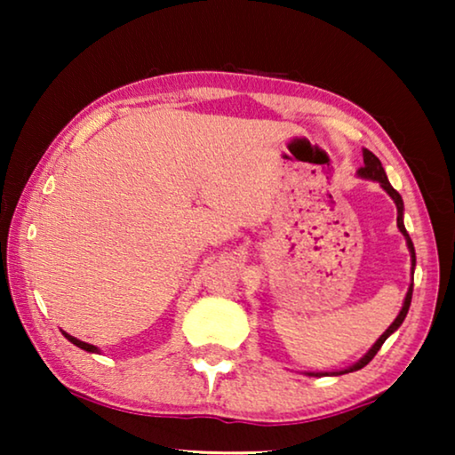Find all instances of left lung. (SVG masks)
Wrapping results in <instances>:
<instances>
[{
	"label": "left lung",
	"instance_id": "obj_1",
	"mask_svg": "<svg viewBox=\"0 0 455 455\" xmlns=\"http://www.w3.org/2000/svg\"><path fill=\"white\" fill-rule=\"evenodd\" d=\"M363 159H364V165L360 167V170L356 172L358 173V178H364V180H372V182H379L381 184V188L387 192V195L391 196V201L395 203V207H397V229H400L402 232V235L403 238H406V246H408V251H410V260H412V277H414V267H416V252H414V244H412V240H410V235H408V232H406V226H403V201H402V196H400V192H397L394 186L389 184V180H387V173H385V170H383V165H381V161H379L375 155H372L369 148H363ZM412 288H414V283H410V288H408V291H406V298H403V304H402V310H400V315L395 316V321L391 323V325L385 329L383 331V335L381 338H379L375 344L371 346V350L364 354L363 358L358 360V363H354L352 366H347V369H344V371H325V372H304V375H308V377H338V375H346V372H354V371H360L363 369V366H366L371 363L372 358H375V354L381 350V346L385 344V339L389 338L391 333H395L397 329H400V325L403 323V319H406V315H408V308H410V302H412Z\"/></svg>",
	"mask_w": 455,
	"mask_h": 455
}]
</instances>
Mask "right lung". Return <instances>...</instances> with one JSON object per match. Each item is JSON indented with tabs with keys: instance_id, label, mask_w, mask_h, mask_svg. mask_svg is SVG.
Listing matches in <instances>:
<instances>
[{
	"instance_id": "add662e5",
	"label": "right lung",
	"mask_w": 455,
	"mask_h": 455,
	"mask_svg": "<svg viewBox=\"0 0 455 455\" xmlns=\"http://www.w3.org/2000/svg\"><path fill=\"white\" fill-rule=\"evenodd\" d=\"M64 333V338L68 339V341H72L74 346H78L80 350H86V352H91V354H101V350H99L97 346H92V344H86V341H80V339H76L74 338V335H70V333H66V331H61Z\"/></svg>"
}]
</instances>
